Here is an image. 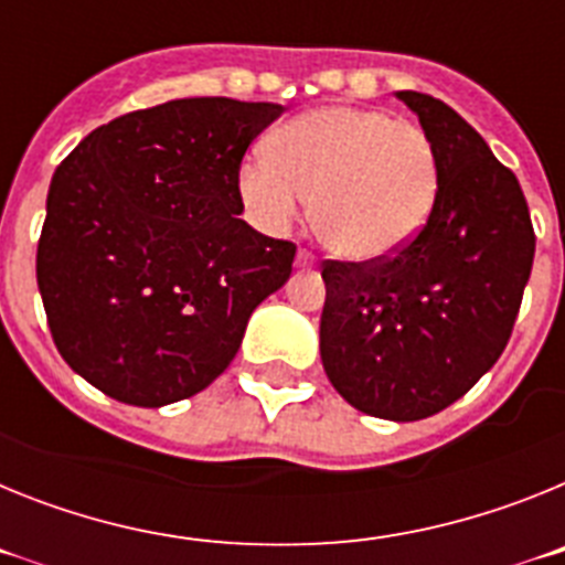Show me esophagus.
<instances>
[{"mask_svg": "<svg viewBox=\"0 0 565 565\" xmlns=\"http://www.w3.org/2000/svg\"><path fill=\"white\" fill-rule=\"evenodd\" d=\"M313 263H317V259H313V254L306 252V248H299V252H297V268H313Z\"/></svg>", "mask_w": 565, "mask_h": 565, "instance_id": "34e87169", "label": "esophagus"}]
</instances>
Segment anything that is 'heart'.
I'll return each mask as SVG.
<instances>
[{"mask_svg": "<svg viewBox=\"0 0 565 565\" xmlns=\"http://www.w3.org/2000/svg\"><path fill=\"white\" fill-rule=\"evenodd\" d=\"M239 201L266 232H288L311 202L337 257L373 263L422 232L438 192L433 141L382 109L319 107L279 127L268 154L243 163Z\"/></svg>", "mask_w": 565, "mask_h": 565, "instance_id": "b5f03b06", "label": "heart"}]
</instances>
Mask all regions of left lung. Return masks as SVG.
<instances>
[{
  "label": "left lung",
  "mask_w": 565,
  "mask_h": 565,
  "mask_svg": "<svg viewBox=\"0 0 565 565\" xmlns=\"http://www.w3.org/2000/svg\"><path fill=\"white\" fill-rule=\"evenodd\" d=\"M436 149L422 232L373 263H322L319 353L339 396L391 422L441 413L498 362L535 259L521 183L444 102L396 93Z\"/></svg>",
  "instance_id": "obj_1"
}]
</instances>
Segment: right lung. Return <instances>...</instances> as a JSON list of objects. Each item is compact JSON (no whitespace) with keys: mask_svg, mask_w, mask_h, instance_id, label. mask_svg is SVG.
<instances>
[{"mask_svg":"<svg viewBox=\"0 0 565 565\" xmlns=\"http://www.w3.org/2000/svg\"><path fill=\"white\" fill-rule=\"evenodd\" d=\"M282 104L178 98L127 113L58 163L36 279L58 353L135 407L201 393L297 246L239 221V163Z\"/></svg>","mask_w":565,"mask_h":565,"instance_id":"right-lung-1","label":"right lung"}]
</instances>
